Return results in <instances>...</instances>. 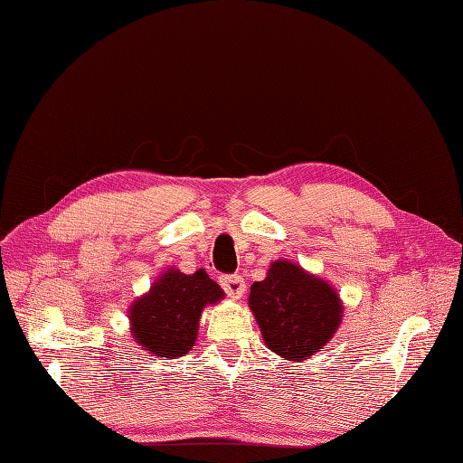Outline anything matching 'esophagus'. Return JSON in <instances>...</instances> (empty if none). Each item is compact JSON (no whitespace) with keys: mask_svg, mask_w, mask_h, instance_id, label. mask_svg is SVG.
<instances>
[{"mask_svg":"<svg viewBox=\"0 0 463 463\" xmlns=\"http://www.w3.org/2000/svg\"><path fill=\"white\" fill-rule=\"evenodd\" d=\"M221 286L224 289V293L229 295L232 299H241L244 291H246V283L242 279V276L234 274V276H222L221 278Z\"/></svg>","mask_w":463,"mask_h":463,"instance_id":"esophagus-1","label":"esophagus"}]
</instances>
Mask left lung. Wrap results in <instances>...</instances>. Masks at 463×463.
<instances>
[{
    "label": "left lung",
    "instance_id": "1",
    "mask_svg": "<svg viewBox=\"0 0 463 463\" xmlns=\"http://www.w3.org/2000/svg\"><path fill=\"white\" fill-rule=\"evenodd\" d=\"M248 307L266 346L289 362L321 350L342 321L335 288L288 260L271 262L266 279L252 283Z\"/></svg>",
    "mask_w": 463,
    "mask_h": 463
}]
</instances>
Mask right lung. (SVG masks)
<instances>
[{
	"label": "right lung",
	"instance_id": "obj_1",
	"mask_svg": "<svg viewBox=\"0 0 463 463\" xmlns=\"http://www.w3.org/2000/svg\"><path fill=\"white\" fill-rule=\"evenodd\" d=\"M224 298L205 269L187 276L170 268L152 283L150 291L128 307L130 333L138 345L158 358H180L195 345L203 307Z\"/></svg>",
	"mask_w": 463,
	"mask_h": 463
}]
</instances>
